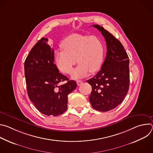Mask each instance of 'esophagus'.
Listing matches in <instances>:
<instances>
[{
    "label": "esophagus",
    "mask_w": 153,
    "mask_h": 153,
    "mask_svg": "<svg viewBox=\"0 0 153 153\" xmlns=\"http://www.w3.org/2000/svg\"><path fill=\"white\" fill-rule=\"evenodd\" d=\"M77 85L78 86H80V85H82V83H83V82L82 81V80H77Z\"/></svg>",
    "instance_id": "esophagus-1"
}]
</instances>
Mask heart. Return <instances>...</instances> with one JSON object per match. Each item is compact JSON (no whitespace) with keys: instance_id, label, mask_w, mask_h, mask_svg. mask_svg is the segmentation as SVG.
Wrapping results in <instances>:
<instances>
[{"instance_id":"heart-1","label":"heart","mask_w":153,"mask_h":153,"mask_svg":"<svg viewBox=\"0 0 153 153\" xmlns=\"http://www.w3.org/2000/svg\"><path fill=\"white\" fill-rule=\"evenodd\" d=\"M61 47L62 51L54 53L56 65L61 72L71 74L76 60L79 65L73 71V79L83 77L89 72L94 73L100 68L105 50L97 37L73 34L64 39Z\"/></svg>"}]
</instances>
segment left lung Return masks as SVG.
<instances>
[{"instance_id": "left-lung-1", "label": "left lung", "mask_w": 153, "mask_h": 153, "mask_svg": "<svg viewBox=\"0 0 153 153\" xmlns=\"http://www.w3.org/2000/svg\"><path fill=\"white\" fill-rule=\"evenodd\" d=\"M93 26L103 36L107 52L100 70L87 80L92 86L90 102L95 110L106 112L120 104L128 91L129 60L119 40L102 27Z\"/></svg>"}]
</instances>
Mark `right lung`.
<instances>
[{
	"mask_svg": "<svg viewBox=\"0 0 153 153\" xmlns=\"http://www.w3.org/2000/svg\"><path fill=\"white\" fill-rule=\"evenodd\" d=\"M48 42L42 37L32 48L24 63L25 76L28 97L36 108L43 114L57 116L67 110L68 95L77 83L59 72Z\"/></svg>",
	"mask_w": 153,
	"mask_h": 153,
	"instance_id": "add662e5",
	"label": "right lung"
}]
</instances>
